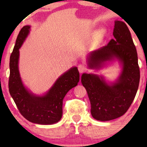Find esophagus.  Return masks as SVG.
I'll use <instances>...</instances> for the list:
<instances>
[{
    "label": "esophagus",
    "instance_id": "esophagus-1",
    "mask_svg": "<svg viewBox=\"0 0 147 147\" xmlns=\"http://www.w3.org/2000/svg\"><path fill=\"white\" fill-rule=\"evenodd\" d=\"M78 70H79L80 73H83V72L86 70L85 66H84L83 64H80V65H78Z\"/></svg>",
    "mask_w": 147,
    "mask_h": 147
}]
</instances>
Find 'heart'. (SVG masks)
I'll return each mask as SVG.
<instances>
[{"instance_id": "heart-1", "label": "heart", "mask_w": 147, "mask_h": 147, "mask_svg": "<svg viewBox=\"0 0 147 147\" xmlns=\"http://www.w3.org/2000/svg\"><path fill=\"white\" fill-rule=\"evenodd\" d=\"M100 34H104V33H105V29H102L100 30Z\"/></svg>"}]
</instances>
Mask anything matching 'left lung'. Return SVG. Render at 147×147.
Here are the masks:
<instances>
[{"mask_svg": "<svg viewBox=\"0 0 147 147\" xmlns=\"http://www.w3.org/2000/svg\"><path fill=\"white\" fill-rule=\"evenodd\" d=\"M114 39L107 45L90 52L87 64L90 69H100L107 62L117 60L122 70L117 80L107 82L102 76L84 73L82 84L87 91L94 119L108 121L124 114L137 92L140 70L135 45L127 25L115 21Z\"/></svg>", "mask_w": 147, "mask_h": 147, "instance_id": "8db88e82", "label": "left lung"}]
</instances>
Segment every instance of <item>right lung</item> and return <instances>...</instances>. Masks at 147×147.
Wrapping results in <instances>:
<instances>
[{
    "instance_id": "right-lung-1",
    "label": "right lung",
    "mask_w": 147,
    "mask_h": 147,
    "mask_svg": "<svg viewBox=\"0 0 147 147\" xmlns=\"http://www.w3.org/2000/svg\"><path fill=\"white\" fill-rule=\"evenodd\" d=\"M31 27L26 25L20 31L10 57L9 92L20 113L27 120L39 124H53L62 117L63 100L66 94L78 85L80 74L73 67L56 80L45 94L36 95L24 86L19 70V49L29 35Z\"/></svg>"
}]
</instances>
